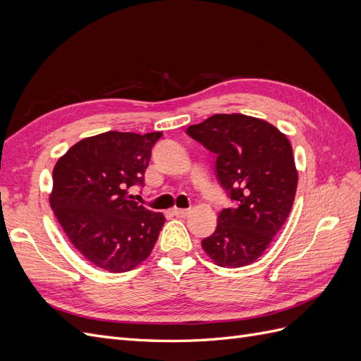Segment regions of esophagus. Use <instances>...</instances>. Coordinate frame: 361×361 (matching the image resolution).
<instances>
[{
  "label": "esophagus",
  "instance_id": "1",
  "mask_svg": "<svg viewBox=\"0 0 361 361\" xmlns=\"http://www.w3.org/2000/svg\"><path fill=\"white\" fill-rule=\"evenodd\" d=\"M173 215H176L178 218H187L190 215L188 209H179V207H174Z\"/></svg>",
  "mask_w": 361,
  "mask_h": 361
}]
</instances>
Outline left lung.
<instances>
[{
  "label": "left lung",
  "instance_id": "obj_1",
  "mask_svg": "<svg viewBox=\"0 0 361 361\" xmlns=\"http://www.w3.org/2000/svg\"><path fill=\"white\" fill-rule=\"evenodd\" d=\"M187 133L216 155L218 180L236 202L202 241L204 253L224 268L253 264L288 220L297 192L288 137L265 120L236 113L211 116Z\"/></svg>",
  "mask_w": 361,
  "mask_h": 361
}]
</instances>
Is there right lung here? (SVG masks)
I'll list each match as a JSON object with an SVG mask.
<instances>
[{
    "label": "right lung",
    "mask_w": 361,
    "mask_h": 361,
    "mask_svg": "<svg viewBox=\"0 0 361 361\" xmlns=\"http://www.w3.org/2000/svg\"><path fill=\"white\" fill-rule=\"evenodd\" d=\"M162 133L108 130L73 145L52 171L49 204L71 244L92 265L126 272L154 250L166 216L133 200Z\"/></svg>",
    "instance_id": "obj_1"
}]
</instances>
